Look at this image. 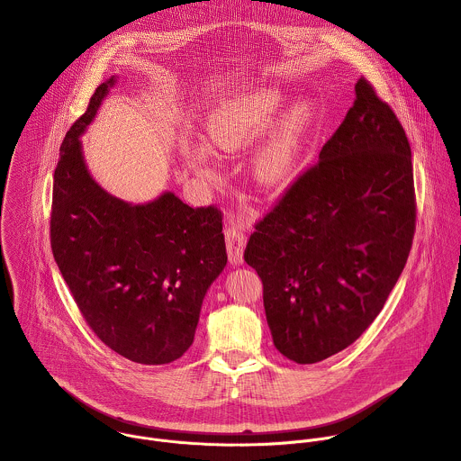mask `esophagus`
Masks as SVG:
<instances>
[{"label": "esophagus", "mask_w": 461, "mask_h": 461, "mask_svg": "<svg viewBox=\"0 0 461 461\" xmlns=\"http://www.w3.org/2000/svg\"><path fill=\"white\" fill-rule=\"evenodd\" d=\"M226 237V249H228V258L231 265H240L244 260V248H246V231L239 224H231L224 230Z\"/></svg>", "instance_id": "esophagus-1"}]
</instances>
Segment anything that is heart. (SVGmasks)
<instances>
[{"instance_id":"1","label":"heart","mask_w":461,"mask_h":461,"mask_svg":"<svg viewBox=\"0 0 461 461\" xmlns=\"http://www.w3.org/2000/svg\"><path fill=\"white\" fill-rule=\"evenodd\" d=\"M283 100L281 91L262 87L224 102L208 116L206 139L210 148L224 153L242 149L262 129L270 125ZM308 113V105L297 102L255 151L253 171L258 182L270 187H281L292 180L297 164L299 139ZM182 151L187 164L196 173L203 176L215 175L213 157L206 146L185 142Z\"/></svg>"}]
</instances>
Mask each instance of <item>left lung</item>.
Here are the masks:
<instances>
[{
  "mask_svg": "<svg viewBox=\"0 0 461 461\" xmlns=\"http://www.w3.org/2000/svg\"><path fill=\"white\" fill-rule=\"evenodd\" d=\"M414 231L409 139L361 77L319 160L255 222L244 249L262 281L276 348L310 365L350 347L398 283Z\"/></svg>",
  "mask_w": 461,
  "mask_h": 461,
  "instance_id": "8db88e82",
  "label": "left lung"
}]
</instances>
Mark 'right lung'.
I'll list each match as a JSON object with an SVG mask.
<instances>
[{
	"label": "right lung",
	"mask_w": 461,
	"mask_h": 461,
	"mask_svg": "<svg viewBox=\"0 0 461 461\" xmlns=\"http://www.w3.org/2000/svg\"><path fill=\"white\" fill-rule=\"evenodd\" d=\"M113 84L96 87L61 142L50 248L96 338L129 361L166 365L191 347L204 295L226 267L222 213L173 193L127 204L93 180L80 135Z\"/></svg>",
	"instance_id": "right-lung-1"
}]
</instances>
